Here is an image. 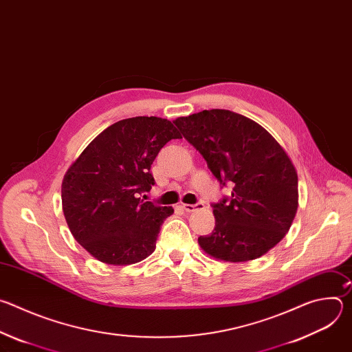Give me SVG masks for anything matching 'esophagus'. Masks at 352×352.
<instances>
[{"instance_id":"1","label":"esophagus","mask_w":352,"mask_h":352,"mask_svg":"<svg viewBox=\"0 0 352 352\" xmlns=\"http://www.w3.org/2000/svg\"><path fill=\"white\" fill-rule=\"evenodd\" d=\"M204 208V204H195V205H182V209L185 210V212H188V213H192V212H195V210H197V209H202Z\"/></svg>"}]
</instances>
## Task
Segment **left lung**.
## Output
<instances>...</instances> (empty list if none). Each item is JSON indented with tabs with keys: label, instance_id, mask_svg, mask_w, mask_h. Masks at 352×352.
<instances>
[{
	"label": "left lung",
	"instance_id": "1",
	"mask_svg": "<svg viewBox=\"0 0 352 352\" xmlns=\"http://www.w3.org/2000/svg\"><path fill=\"white\" fill-rule=\"evenodd\" d=\"M204 156L231 197L213 205L216 227L197 242L226 262L265 255L288 232L298 209L296 170L280 143L258 122L230 110H204L174 121Z\"/></svg>",
	"mask_w": 352,
	"mask_h": 352
}]
</instances>
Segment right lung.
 Listing matches in <instances>:
<instances>
[{
	"instance_id": "add662e5",
	"label": "right lung",
	"mask_w": 352,
	"mask_h": 352,
	"mask_svg": "<svg viewBox=\"0 0 352 352\" xmlns=\"http://www.w3.org/2000/svg\"><path fill=\"white\" fill-rule=\"evenodd\" d=\"M181 133L159 117L121 120L97 135L68 168L63 210L74 238L97 261L124 266L153 254L173 208L144 202L162 147Z\"/></svg>"
}]
</instances>
